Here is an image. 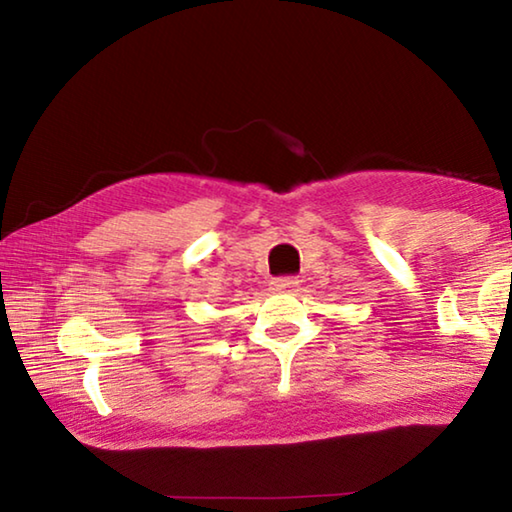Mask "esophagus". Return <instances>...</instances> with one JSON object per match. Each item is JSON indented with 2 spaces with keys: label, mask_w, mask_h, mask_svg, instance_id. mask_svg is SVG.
<instances>
[{
  "label": "esophagus",
  "mask_w": 512,
  "mask_h": 512,
  "mask_svg": "<svg viewBox=\"0 0 512 512\" xmlns=\"http://www.w3.org/2000/svg\"><path fill=\"white\" fill-rule=\"evenodd\" d=\"M300 284L298 277H275L271 282L273 291H293Z\"/></svg>",
  "instance_id": "34e87169"
}]
</instances>
